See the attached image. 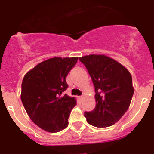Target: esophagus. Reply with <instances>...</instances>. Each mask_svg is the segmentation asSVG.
<instances>
[{
	"mask_svg": "<svg viewBox=\"0 0 154 154\" xmlns=\"http://www.w3.org/2000/svg\"><path fill=\"white\" fill-rule=\"evenodd\" d=\"M79 99H80V100H81V99H82V98H83V96H79Z\"/></svg>",
	"mask_w": 154,
	"mask_h": 154,
	"instance_id": "esophagus-1",
	"label": "esophagus"
}]
</instances>
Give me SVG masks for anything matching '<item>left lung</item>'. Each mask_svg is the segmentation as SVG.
I'll return each mask as SVG.
<instances>
[{"instance_id":"obj_1","label":"left lung","mask_w":154,"mask_h":154,"mask_svg":"<svg viewBox=\"0 0 154 154\" xmlns=\"http://www.w3.org/2000/svg\"><path fill=\"white\" fill-rule=\"evenodd\" d=\"M95 87L96 107L85 112L88 123L96 127L112 126L127 111L134 89L130 72L112 58L103 55L79 58Z\"/></svg>"}]
</instances>
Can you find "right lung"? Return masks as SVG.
I'll return each mask as SVG.
<instances>
[{
	"mask_svg": "<svg viewBox=\"0 0 154 154\" xmlns=\"http://www.w3.org/2000/svg\"><path fill=\"white\" fill-rule=\"evenodd\" d=\"M77 61V57L50 58L24 75L21 102L31 120L42 130L57 133L68 126L76 100L64 94L69 86L65 79Z\"/></svg>",
	"mask_w": 154,
	"mask_h": 154,
	"instance_id": "right-lung-1",
	"label": "right lung"
}]
</instances>
